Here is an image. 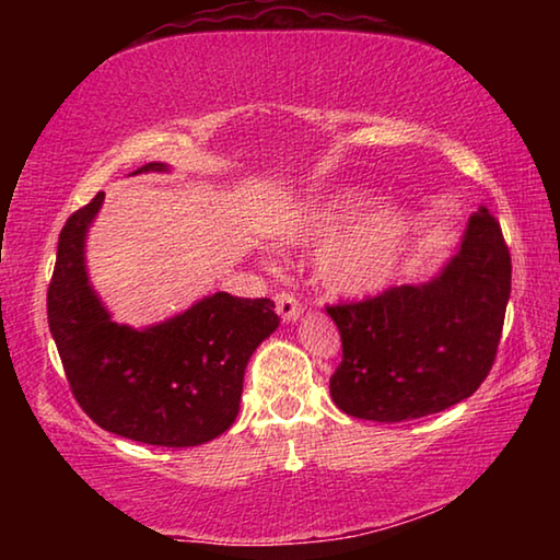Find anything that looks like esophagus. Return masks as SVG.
<instances>
[{
  "label": "esophagus",
  "mask_w": 560,
  "mask_h": 560,
  "mask_svg": "<svg viewBox=\"0 0 560 560\" xmlns=\"http://www.w3.org/2000/svg\"><path fill=\"white\" fill-rule=\"evenodd\" d=\"M277 314L283 324H296L301 316V303L291 293H277Z\"/></svg>",
  "instance_id": "esophagus-1"
}]
</instances>
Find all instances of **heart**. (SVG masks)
I'll list each match as a JSON object with an SVG mask.
<instances>
[{
    "label": "heart",
    "instance_id": "obj_1",
    "mask_svg": "<svg viewBox=\"0 0 560 560\" xmlns=\"http://www.w3.org/2000/svg\"><path fill=\"white\" fill-rule=\"evenodd\" d=\"M355 189L314 205L287 232L289 244H308L328 236L316 254L320 287L343 299H365L385 291L402 267L415 236V214L407 205L381 200L371 207Z\"/></svg>",
    "mask_w": 560,
    "mask_h": 560
}]
</instances>
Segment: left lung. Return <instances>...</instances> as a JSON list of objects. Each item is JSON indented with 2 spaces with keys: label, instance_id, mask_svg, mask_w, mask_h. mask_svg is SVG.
I'll use <instances>...</instances> for the list:
<instances>
[{
  "label": "left lung",
  "instance_id": "left-lung-1",
  "mask_svg": "<svg viewBox=\"0 0 560 560\" xmlns=\"http://www.w3.org/2000/svg\"><path fill=\"white\" fill-rule=\"evenodd\" d=\"M511 293V257L485 205L430 281L328 308L343 340L330 397L358 420L402 422L457 405L494 363Z\"/></svg>",
  "mask_w": 560,
  "mask_h": 560
}]
</instances>
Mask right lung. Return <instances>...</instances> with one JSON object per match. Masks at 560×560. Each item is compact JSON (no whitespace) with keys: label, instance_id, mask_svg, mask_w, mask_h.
Returning a JSON list of instances; mask_svg holds the SVG:
<instances>
[{"label":"right lung","instance_id":"obj_1","mask_svg":"<svg viewBox=\"0 0 560 560\" xmlns=\"http://www.w3.org/2000/svg\"><path fill=\"white\" fill-rule=\"evenodd\" d=\"M140 173H170L148 163ZM106 195L73 212L59 234L46 296L49 330L73 397L98 428L158 447H197L232 428L244 371L279 328L269 299L217 291L160 324L113 320L86 269V240Z\"/></svg>","mask_w":560,"mask_h":560}]
</instances>
